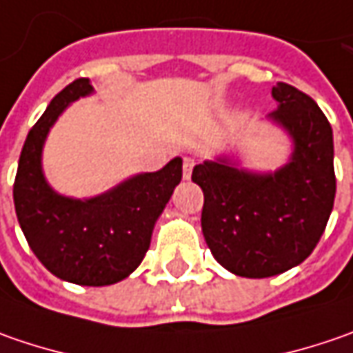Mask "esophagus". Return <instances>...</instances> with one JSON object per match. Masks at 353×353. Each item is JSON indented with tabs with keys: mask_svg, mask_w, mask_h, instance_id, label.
<instances>
[{
	"mask_svg": "<svg viewBox=\"0 0 353 353\" xmlns=\"http://www.w3.org/2000/svg\"><path fill=\"white\" fill-rule=\"evenodd\" d=\"M194 159H190V157H184L183 159V176L188 181L190 179V174H192V169H194Z\"/></svg>",
	"mask_w": 353,
	"mask_h": 353,
	"instance_id": "34e87169",
	"label": "esophagus"
}]
</instances>
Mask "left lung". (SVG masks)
<instances>
[{
	"label": "left lung",
	"mask_w": 353,
	"mask_h": 353,
	"mask_svg": "<svg viewBox=\"0 0 353 353\" xmlns=\"http://www.w3.org/2000/svg\"><path fill=\"white\" fill-rule=\"evenodd\" d=\"M269 117L291 135V161L275 172L204 161L192 181L204 192L202 234L234 275L265 279L303 263L324 234L336 196L332 128L316 102L291 84L273 86Z\"/></svg>",
	"instance_id": "8db88e82"
}]
</instances>
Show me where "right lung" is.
I'll return each instance as SVG.
<instances>
[{"label": "right lung", "mask_w": 353, "mask_h": 353, "mask_svg": "<svg viewBox=\"0 0 353 353\" xmlns=\"http://www.w3.org/2000/svg\"><path fill=\"white\" fill-rule=\"evenodd\" d=\"M92 90L88 78L74 80L31 128L19 157L13 202L29 248L52 275L103 287L131 275L143 261L157 218L183 179V159L174 157L161 170L131 176L96 198L57 194L43 174V145L64 108Z\"/></svg>", "instance_id": "add662e5"}]
</instances>
